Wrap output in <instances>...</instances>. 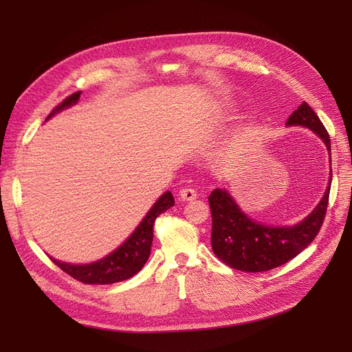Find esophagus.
<instances>
[{"instance_id":"esophagus-1","label":"esophagus","mask_w":352,"mask_h":352,"mask_svg":"<svg viewBox=\"0 0 352 352\" xmlns=\"http://www.w3.org/2000/svg\"><path fill=\"white\" fill-rule=\"evenodd\" d=\"M179 197L182 198V201H194V199H197L198 194H197V190L192 188H182L179 192Z\"/></svg>"}]
</instances>
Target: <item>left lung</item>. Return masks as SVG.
I'll return each instance as SVG.
<instances>
[{"mask_svg": "<svg viewBox=\"0 0 352 352\" xmlns=\"http://www.w3.org/2000/svg\"><path fill=\"white\" fill-rule=\"evenodd\" d=\"M289 126H305L322 138L330 151V140L322 120L307 102L287 119ZM330 186L314 211L292 228H272L248 219L225 189L208 197L211 210V248L216 257L241 272H267L296 257L310 245L323 226Z\"/></svg>", "mask_w": 352, "mask_h": 352, "instance_id": "1", "label": "left lung"}]
</instances>
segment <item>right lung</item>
Wrapping results in <instances>:
<instances>
[{
  "mask_svg": "<svg viewBox=\"0 0 352 352\" xmlns=\"http://www.w3.org/2000/svg\"><path fill=\"white\" fill-rule=\"evenodd\" d=\"M82 92H74L66 100H63L57 107L52 110L47 119L57 111L70 107V105L76 104L80 98ZM175 206V198L170 190L158 198V201L154 204V207L148 211V214L141 221V225L136 228V230L132 235L124 241L123 245H120L114 252H111L107 257L95 261L91 264H82L74 265L67 263H60L54 258H51L57 264L63 272L72 276L73 279H76L82 283L87 285H111L116 282H122L132 278L138 272H140L144 264L146 263L148 257L151 252V243L154 236V223L155 219L168 210L170 207Z\"/></svg>",
  "mask_w": 352,
  "mask_h": 352,
  "instance_id": "add662e5",
  "label": "right lung"
}]
</instances>
